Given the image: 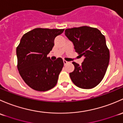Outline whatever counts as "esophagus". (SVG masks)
Returning a JSON list of instances; mask_svg holds the SVG:
<instances>
[{
  "label": "esophagus",
  "mask_w": 123,
  "mask_h": 123,
  "mask_svg": "<svg viewBox=\"0 0 123 123\" xmlns=\"http://www.w3.org/2000/svg\"><path fill=\"white\" fill-rule=\"evenodd\" d=\"M63 63H64V65H66V64L67 63H69V62H67V61H66L65 60H63Z\"/></svg>",
  "instance_id": "1"
}]
</instances>
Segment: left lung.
Masks as SVG:
<instances>
[{
  "label": "left lung",
  "mask_w": 123,
  "mask_h": 123,
  "mask_svg": "<svg viewBox=\"0 0 123 123\" xmlns=\"http://www.w3.org/2000/svg\"><path fill=\"white\" fill-rule=\"evenodd\" d=\"M64 34L73 43L76 52L85 57L82 65L72 63L74 69L69 73L71 80L82 89L97 86L104 77L110 61L105 36L97 28L87 26L66 29Z\"/></svg>",
  "instance_id": "obj_1"
}]
</instances>
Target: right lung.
I'll return each mask as SVG.
<instances>
[{
	"mask_svg": "<svg viewBox=\"0 0 123 123\" xmlns=\"http://www.w3.org/2000/svg\"><path fill=\"white\" fill-rule=\"evenodd\" d=\"M64 30L38 28L22 36L16 48L17 67L22 79L32 89L47 91L57 84L63 61L60 57L52 61L47 54L55 38Z\"/></svg>",
	"mask_w": 123,
	"mask_h": 123,
	"instance_id": "1",
	"label": "right lung"
}]
</instances>
